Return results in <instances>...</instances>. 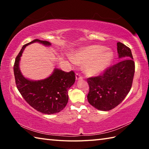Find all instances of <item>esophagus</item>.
<instances>
[{"label":"esophagus","mask_w":149,"mask_h":149,"mask_svg":"<svg viewBox=\"0 0 149 149\" xmlns=\"http://www.w3.org/2000/svg\"><path fill=\"white\" fill-rule=\"evenodd\" d=\"M75 78H76V80H78V79H82L84 77H83L82 75L80 74H79V73H77L76 75H75Z\"/></svg>","instance_id":"34e87169"}]
</instances>
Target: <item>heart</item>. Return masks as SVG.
Here are the masks:
<instances>
[{
	"mask_svg": "<svg viewBox=\"0 0 149 149\" xmlns=\"http://www.w3.org/2000/svg\"><path fill=\"white\" fill-rule=\"evenodd\" d=\"M113 52L100 45H91L71 54V60L77 64L84 65L85 74L96 75L100 74L110 65Z\"/></svg>",
	"mask_w": 149,
	"mask_h": 149,
	"instance_id": "b5f03b06",
	"label": "heart"
}]
</instances>
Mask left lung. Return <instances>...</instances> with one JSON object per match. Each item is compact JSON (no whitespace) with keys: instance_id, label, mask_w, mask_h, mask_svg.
<instances>
[{"instance_id":"8db88e82","label":"left lung","mask_w":149,"mask_h":149,"mask_svg":"<svg viewBox=\"0 0 149 149\" xmlns=\"http://www.w3.org/2000/svg\"><path fill=\"white\" fill-rule=\"evenodd\" d=\"M119 60L102 75L87 78V100L98 110L108 111L120 104L129 93L135 74V62L129 47L117 42Z\"/></svg>"}]
</instances>
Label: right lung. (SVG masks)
<instances>
[{"instance_id": "add662e5", "label": "right lung", "mask_w": 149, "mask_h": 149, "mask_svg": "<svg viewBox=\"0 0 149 149\" xmlns=\"http://www.w3.org/2000/svg\"><path fill=\"white\" fill-rule=\"evenodd\" d=\"M39 42L50 46L49 41L35 39L24 45L15 60L14 73L17 89L28 104L42 114H52L60 112L68 101V89L74 85L75 76L74 71L65 72L54 69L49 77L39 81L26 79L22 74L19 68L20 57L26 46Z\"/></svg>"}]
</instances>
